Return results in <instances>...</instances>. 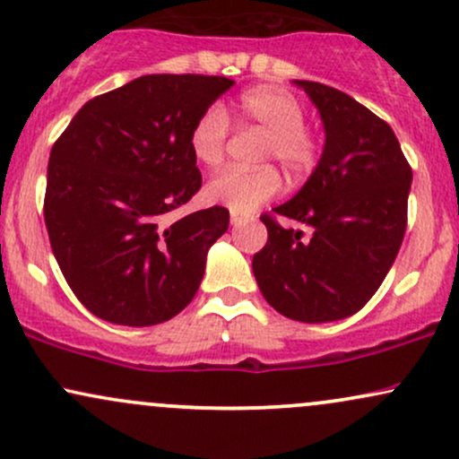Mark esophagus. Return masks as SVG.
Wrapping results in <instances>:
<instances>
[{
    "mask_svg": "<svg viewBox=\"0 0 459 459\" xmlns=\"http://www.w3.org/2000/svg\"><path fill=\"white\" fill-rule=\"evenodd\" d=\"M230 224H233L235 229H239V226L247 224V218H244V215H239V213H230Z\"/></svg>",
    "mask_w": 459,
    "mask_h": 459,
    "instance_id": "1",
    "label": "esophagus"
}]
</instances>
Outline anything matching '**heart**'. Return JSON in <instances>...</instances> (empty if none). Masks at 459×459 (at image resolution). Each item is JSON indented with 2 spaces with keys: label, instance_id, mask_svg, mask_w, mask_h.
<instances>
[{
  "label": "heart",
  "instance_id": "obj_1",
  "mask_svg": "<svg viewBox=\"0 0 459 459\" xmlns=\"http://www.w3.org/2000/svg\"><path fill=\"white\" fill-rule=\"evenodd\" d=\"M237 120L265 131L261 160H276L293 181L315 170L319 161V142L304 125V108L291 92L276 86H259L244 92L235 105ZM229 118L220 105H212L194 120L189 131V151L204 168H218L224 160ZM276 168L263 166L256 170L220 172L209 181V203L235 213H252L272 200L281 189Z\"/></svg>",
  "mask_w": 459,
  "mask_h": 459
}]
</instances>
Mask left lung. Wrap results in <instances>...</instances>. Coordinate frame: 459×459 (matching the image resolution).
Listing matches in <instances>:
<instances>
[{"label": "left lung", "instance_id": "left-lung-1", "mask_svg": "<svg viewBox=\"0 0 459 459\" xmlns=\"http://www.w3.org/2000/svg\"><path fill=\"white\" fill-rule=\"evenodd\" d=\"M293 83L317 108L325 144L308 181L273 212L307 224L310 237L261 215L267 244L252 256V272L284 317L325 324L358 313L393 267L412 168L388 123L365 105L324 83Z\"/></svg>", "mask_w": 459, "mask_h": 459}]
</instances>
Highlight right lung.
<instances>
[{"label":"right lung","mask_w":459,"mask_h":459,"mask_svg":"<svg viewBox=\"0 0 459 459\" xmlns=\"http://www.w3.org/2000/svg\"><path fill=\"white\" fill-rule=\"evenodd\" d=\"M233 83L218 75L138 77L91 99L51 149V250L97 317L155 325L196 296L209 247L229 229V209H203L170 226L163 218L203 186L189 131Z\"/></svg>","instance_id":"add662e5"}]
</instances>
